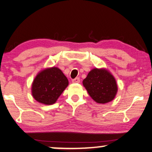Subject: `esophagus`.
<instances>
[{
	"label": "esophagus",
	"instance_id": "1",
	"mask_svg": "<svg viewBox=\"0 0 152 152\" xmlns=\"http://www.w3.org/2000/svg\"><path fill=\"white\" fill-rule=\"evenodd\" d=\"M72 82H73V83H79V82H80V79L79 77H76V78H75V79H73L72 80Z\"/></svg>",
	"mask_w": 152,
	"mask_h": 152
}]
</instances>
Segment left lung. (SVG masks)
I'll return each instance as SVG.
<instances>
[{"mask_svg":"<svg viewBox=\"0 0 152 152\" xmlns=\"http://www.w3.org/2000/svg\"><path fill=\"white\" fill-rule=\"evenodd\" d=\"M83 85L95 102L105 104L112 101L117 93L115 78L104 69H93L83 80Z\"/></svg>","mask_w":152,"mask_h":152,"instance_id":"left-lung-1","label":"left lung"}]
</instances>
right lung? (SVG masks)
<instances>
[{
	"mask_svg": "<svg viewBox=\"0 0 152 152\" xmlns=\"http://www.w3.org/2000/svg\"><path fill=\"white\" fill-rule=\"evenodd\" d=\"M68 85V80L58 67H51L39 73L32 84L33 97L46 105L53 104Z\"/></svg>",
	"mask_w": 152,
	"mask_h": 152,
	"instance_id": "1",
	"label": "right lung"
}]
</instances>
